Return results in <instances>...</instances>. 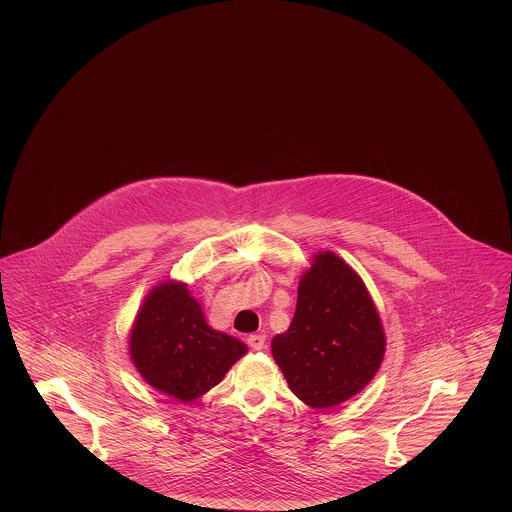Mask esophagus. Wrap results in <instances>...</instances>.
I'll return each mask as SVG.
<instances>
[{"label": "esophagus", "instance_id": "obj_1", "mask_svg": "<svg viewBox=\"0 0 512 512\" xmlns=\"http://www.w3.org/2000/svg\"><path fill=\"white\" fill-rule=\"evenodd\" d=\"M247 343H249V347H251V349H255V351H261V349H265L267 336H265V334H251V336L247 338Z\"/></svg>", "mask_w": 512, "mask_h": 512}]
</instances>
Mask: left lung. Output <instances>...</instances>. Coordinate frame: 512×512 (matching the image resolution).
<instances>
[{
  "mask_svg": "<svg viewBox=\"0 0 512 512\" xmlns=\"http://www.w3.org/2000/svg\"><path fill=\"white\" fill-rule=\"evenodd\" d=\"M270 347L290 390L305 405L328 409L374 378L386 336L361 276L332 251H320L299 280L290 328Z\"/></svg>",
  "mask_w": 512,
  "mask_h": 512,
  "instance_id": "obj_1",
  "label": "left lung"
}]
</instances>
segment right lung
I'll return each mask as SVG.
<instances>
[{
    "label": "right lung",
    "mask_w": 512,
    "mask_h": 512,
    "mask_svg": "<svg viewBox=\"0 0 512 512\" xmlns=\"http://www.w3.org/2000/svg\"><path fill=\"white\" fill-rule=\"evenodd\" d=\"M245 353V343L213 330L188 286L172 280L147 293L130 334L140 376L182 403L215 388Z\"/></svg>",
    "instance_id": "1"
}]
</instances>
